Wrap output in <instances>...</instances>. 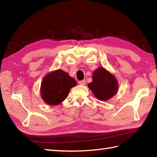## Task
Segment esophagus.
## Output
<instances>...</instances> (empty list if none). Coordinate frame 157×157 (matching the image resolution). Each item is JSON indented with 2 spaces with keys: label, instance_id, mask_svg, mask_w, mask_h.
I'll return each instance as SVG.
<instances>
[{
  "label": "esophagus",
  "instance_id": "1",
  "mask_svg": "<svg viewBox=\"0 0 157 157\" xmlns=\"http://www.w3.org/2000/svg\"><path fill=\"white\" fill-rule=\"evenodd\" d=\"M79 84L82 86H84L86 84V80H82L79 82Z\"/></svg>",
  "mask_w": 157,
  "mask_h": 157
}]
</instances>
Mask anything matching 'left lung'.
<instances>
[{
	"mask_svg": "<svg viewBox=\"0 0 157 157\" xmlns=\"http://www.w3.org/2000/svg\"><path fill=\"white\" fill-rule=\"evenodd\" d=\"M88 86L96 97L102 101H108L114 96L119 87L115 76L104 67L95 70L92 75V82Z\"/></svg>",
	"mask_w": 157,
	"mask_h": 157,
	"instance_id": "left-lung-1",
	"label": "left lung"
}]
</instances>
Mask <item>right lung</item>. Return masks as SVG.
Listing matches in <instances>:
<instances>
[{"mask_svg": "<svg viewBox=\"0 0 157 157\" xmlns=\"http://www.w3.org/2000/svg\"><path fill=\"white\" fill-rule=\"evenodd\" d=\"M77 82L67 73L58 69L48 73L41 83V97L46 104L57 105L67 97Z\"/></svg>", "mask_w": 157, "mask_h": 157, "instance_id": "right-lung-1", "label": "right lung"}]
</instances>
